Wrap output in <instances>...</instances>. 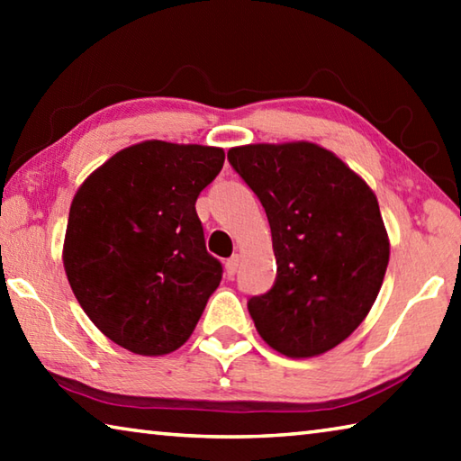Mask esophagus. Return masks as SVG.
I'll list each match as a JSON object with an SVG mask.
<instances>
[{
	"instance_id": "obj_1",
	"label": "esophagus",
	"mask_w": 461,
	"mask_h": 461,
	"mask_svg": "<svg viewBox=\"0 0 461 461\" xmlns=\"http://www.w3.org/2000/svg\"><path fill=\"white\" fill-rule=\"evenodd\" d=\"M240 268V254H233L231 258L225 262V272H228V276H233Z\"/></svg>"
}]
</instances>
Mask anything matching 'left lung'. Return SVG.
Segmentation results:
<instances>
[{
	"mask_svg": "<svg viewBox=\"0 0 461 461\" xmlns=\"http://www.w3.org/2000/svg\"><path fill=\"white\" fill-rule=\"evenodd\" d=\"M230 165L267 212L276 280L248 311L260 338L286 357L330 352L376 301L390 241L362 176L313 142L231 148Z\"/></svg>",
	"mask_w": 461,
	"mask_h": 461,
	"instance_id": "obj_1",
	"label": "left lung"
}]
</instances>
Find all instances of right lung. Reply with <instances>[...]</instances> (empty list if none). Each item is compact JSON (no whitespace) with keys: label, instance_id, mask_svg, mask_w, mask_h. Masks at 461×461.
<instances>
[{"label":"right lung","instance_id":"right-lung-1","mask_svg":"<svg viewBox=\"0 0 461 461\" xmlns=\"http://www.w3.org/2000/svg\"><path fill=\"white\" fill-rule=\"evenodd\" d=\"M223 160V148L146 140L75 193L62 246L68 285L97 330L130 352L181 348L221 283L194 201Z\"/></svg>","mask_w":461,"mask_h":461}]
</instances>
